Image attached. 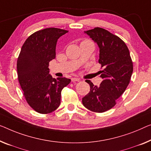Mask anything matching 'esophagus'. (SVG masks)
Returning <instances> with one entry per match:
<instances>
[{"mask_svg":"<svg viewBox=\"0 0 151 151\" xmlns=\"http://www.w3.org/2000/svg\"><path fill=\"white\" fill-rule=\"evenodd\" d=\"M71 81L73 82H75V81H80V78H76V77H73L71 78Z\"/></svg>","mask_w":151,"mask_h":151,"instance_id":"esophagus-1","label":"esophagus"}]
</instances>
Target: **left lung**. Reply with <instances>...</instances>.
<instances>
[{
  "label": "left lung",
  "mask_w": 151,
  "mask_h": 151,
  "mask_svg": "<svg viewBox=\"0 0 151 151\" xmlns=\"http://www.w3.org/2000/svg\"><path fill=\"white\" fill-rule=\"evenodd\" d=\"M85 32L100 48L98 62L102 70L98 73L103 80L99 87L85 81L90 91L82 102L91 111L104 112L114 107L116 99L125 91L133 73V62L127 45L117 36L98 27Z\"/></svg>",
  "instance_id": "1"
}]
</instances>
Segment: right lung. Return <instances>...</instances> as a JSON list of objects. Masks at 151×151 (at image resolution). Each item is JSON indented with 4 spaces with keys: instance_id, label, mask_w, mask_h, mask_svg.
Masks as SVG:
<instances>
[{
    "instance_id": "right-lung-1",
    "label": "right lung",
    "mask_w": 151,
    "mask_h": 151,
    "mask_svg": "<svg viewBox=\"0 0 151 151\" xmlns=\"http://www.w3.org/2000/svg\"><path fill=\"white\" fill-rule=\"evenodd\" d=\"M68 30L49 28L37 31L26 40L17 61L18 81L26 102L40 114H48L59 107L61 91L70 79L53 78L49 63L55 58L58 39Z\"/></svg>"
}]
</instances>
